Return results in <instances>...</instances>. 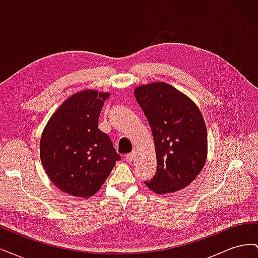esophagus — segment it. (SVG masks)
I'll return each instance as SVG.
<instances>
[{
	"label": "esophagus",
	"mask_w": 258,
	"mask_h": 258,
	"mask_svg": "<svg viewBox=\"0 0 258 258\" xmlns=\"http://www.w3.org/2000/svg\"><path fill=\"white\" fill-rule=\"evenodd\" d=\"M126 158H127L128 161L135 160V158H136V152H131V153L127 154V155H126Z\"/></svg>",
	"instance_id": "obj_1"
}]
</instances>
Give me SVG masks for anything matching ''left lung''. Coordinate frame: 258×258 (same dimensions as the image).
I'll return each instance as SVG.
<instances>
[{
  "label": "left lung",
  "instance_id": "left-lung-1",
  "mask_svg": "<svg viewBox=\"0 0 258 258\" xmlns=\"http://www.w3.org/2000/svg\"><path fill=\"white\" fill-rule=\"evenodd\" d=\"M135 96L151 126L157 157L156 174L145 185L159 195L188 186L208 155L207 127L198 106L163 82L139 86Z\"/></svg>",
  "mask_w": 258,
  "mask_h": 258
}]
</instances>
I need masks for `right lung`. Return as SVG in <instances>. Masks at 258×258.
<instances>
[{"label": "right lung", "mask_w": 258, "mask_h": 258, "mask_svg": "<svg viewBox=\"0 0 258 258\" xmlns=\"http://www.w3.org/2000/svg\"><path fill=\"white\" fill-rule=\"evenodd\" d=\"M108 92L83 90L68 98L52 114L40 142L42 165L51 182L75 197L93 196L120 156L99 116Z\"/></svg>", "instance_id": "right-lung-1"}]
</instances>
